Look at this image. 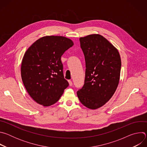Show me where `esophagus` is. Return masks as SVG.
<instances>
[{
    "mask_svg": "<svg viewBox=\"0 0 147 147\" xmlns=\"http://www.w3.org/2000/svg\"><path fill=\"white\" fill-rule=\"evenodd\" d=\"M69 86H73V82H72V81L71 80H69Z\"/></svg>",
    "mask_w": 147,
    "mask_h": 147,
    "instance_id": "esophagus-1",
    "label": "esophagus"
}]
</instances>
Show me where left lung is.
<instances>
[{"label": "left lung", "mask_w": 147, "mask_h": 147, "mask_svg": "<svg viewBox=\"0 0 147 147\" xmlns=\"http://www.w3.org/2000/svg\"><path fill=\"white\" fill-rule=\"evenodd\" d=\"M80 42L86 69L84 84L77 94L82 105L96 109L104 105L117 89L121 59L117 49L100 35L81 37Z\"/></svg>", "instance_id": "1"}]
</instances>
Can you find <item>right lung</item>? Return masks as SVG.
<instances>
[{"label": "right lung", "instance_id": "obj_1", "mask_svg": "<svg viewBox=\"0 0 147 147\" xmlns=\"http://www.w3.org/2000/svg\"><path fill=\"white\" fill-rule=\"evenodd\" d=\"M73 45L65 36H46L36 40L26 52L21 74L27 91L36 103L52 105L69 86L61 56Z\"/></svg>", "mask_w": 147, "mask_h": 147}]
</instances>
